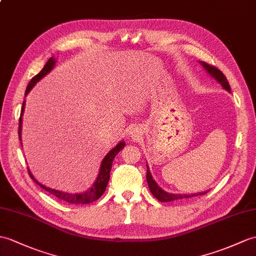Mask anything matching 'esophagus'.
<instances>
[{
	"instance_id": "obj_1",
	"label": "esophagus",
	"mask_w": 256,
	"mask_h": 256,
	"mask_svg": "<svg viewBox=\"0 0 256 256\" xmlns=\"http://www.w3.org/2000/svg\"><path fill=\"white\" fill-rule=\"evenodd\" d=\"M138 135H140V130L138 128H135L130 130V136H132V138H138Z\"/></svg>"
}]
</instances>
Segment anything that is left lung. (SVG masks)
Masks as SVG:
<instances>
[{
    "instance_id": "8db88e82",
    "label": "left lung",
    "mask_w": 256,
    "mask_h": 256,
    "mask_svg": "<svg viewBox=\"0 0 256 256\" xmlns=\"http://www.w3.org/2000/svg\"><path fill=\"white\" fill-rule=\"evenodd\" d=\"M200 63L203 65V68L208 72V74L214 77L219 84H222V86L224 87V89H226V90L228 92H231V88H230V85L229 82L227 80V78H226V76L224 75V73L222 72L220 70H218L217 68L212 66V65L210 64H207L205 62H200ZM146 179H147V183H148V186H150V190L152 194L155 196V198L159 200V202H164V203H166V202H172V200H182V198H193V196H198V195H203L207 192H202V193H196V194H172V193H168L164 191V190L160 188L158 184L155 182V180L152 179V174L150 171V168H148L147 166V174H146Z\"/></svg>"
}]
</instances>
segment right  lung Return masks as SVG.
<instances>
[{"instance_id": "add662e5", "label": "right lung", "mask_w": 256, "mask_h": 256, "mask_svg": "<svg viewBox=\"0 0 256 256\" xmlns=\"http://www.w3.org/2000/svg\"><path fill=\"white\" fill-rule=\"evenodd\" d=\"M54 65H56V60L52 56V58H49V60H48V62L46 63V65L44 66V68L40 70V73H38L34 77H32L30 82H29L27 88H26L25 96H27L28 92L32 89V87L36 84H37V82H39L41 78H42V77H44L48 73H49L53 68H54ZM24 109H25V101H24V102H22L20 118L18 135H20V140H22L20 133H22V114H24ZM124 146H126V142L121 140L116 147L112 148V150L108 154H106V157L102 160V162H101V167H100V170H99V174H98V176H97L96 181H94V183L92 184V188H89V190H87V191H85L84 193L73 194V193H66V192L58 191V190H53V188H48V186H44V184H41L37 180H36L34 178V176L32 174L30 170H29V168H28L29 176H30L32 179L36 183H37L38 186H40L44 190H46V191H48L49 193L56 196L58 198L68 202V203H70V204H89V203H92V202L97 200L99 198H101V195L104 193L106 188V184H108L109 179H110V171H111V167H112V162H114V159L118 155V152H120L121 150H123Z\"/></svg>"}]
</instances>
